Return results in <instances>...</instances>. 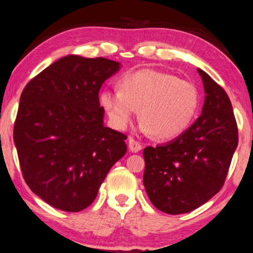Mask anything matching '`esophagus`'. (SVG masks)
I'll use <instances>...</instances> for the list:
<instances>
[{"label": "esophagus", "mask_w": 253, "mask_h": 253, "mask_svg": "<svg viewBox=\"0 0 253 253\" xmlns=\"http://www.w3.org/2000/svg\"><path fill=\"white\" fill-rule=\"evenodd\" d=\"M128 148H129V151L132 152V153H138V152L141 150V145H140V142L136 141L135 139L129 138V140H128Z\"/></svg>", "instance_id": "obj_1"}]
</instances>
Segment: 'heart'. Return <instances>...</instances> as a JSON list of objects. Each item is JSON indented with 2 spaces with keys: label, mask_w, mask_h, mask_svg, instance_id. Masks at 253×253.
Listing matches in <instances>:
<instances>
[{
  "label": "heart",
  "mask_w": 253,
  "mask_h": 253,
  "mask_svg": "<svg viewBox=\"0 0 253 253\" xmlns=\"http://www.w3.org/2000/svg\"><path fill=\"white\" fill-rule=\"evenodd\" d=\"M119 86L120 90H103L100 95L102 107L118 129H126L139 111L141 132L172 139L190 127L199 109L198 88L169 73L142 69L125 75Z\"/></svg>",
  "instance_id": "b5f03b06"
}]
</instances>
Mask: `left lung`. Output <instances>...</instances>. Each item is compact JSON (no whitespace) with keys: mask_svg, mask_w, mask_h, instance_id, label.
<instances>
[{"mask_svg":"<svg viewBox=\"0 0 253 253\" xmlns=\"http://www.w3.org/2000/svg\"><path fill=\"white\" fill-rule=\"evenodd\" d=\"M198 73L205 92L202 115L178 138L144 150L146 193L169 214L193 211L217 194L238 145L229 96L208 73Z\"/></svg>","mask_w":253,"mask_h":253,"instance_id":"obj_1","label":"left lung"}]
</instances>
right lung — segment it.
Here are the masks:
<instances>
[{
    "label": "right lung",
    "instance_id": "right-lung-1",
    "mask_svg": "<svg viewBox=\"0 0 253 253\" xmlns=\"http://www.w3.org/2000/svg\"><path fill=\"white\" fill-rule=\"evenodd\" d=\"M121 65L67 55L28 82L20 97L14 142L30 190L53 208H88L112 166L126 154L127 136L103 125L102 84Z\"/></svg>",
    "mask_w": 253,
    "mask_h": 253
}]
</instances>
